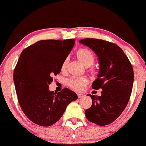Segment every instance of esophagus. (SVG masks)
Returning <instances> with one entry per match:
<instances>
[{"label": "esophagus", "mask_w": 146, "mask_h": 146, "mask_svg": "<svg viewBox=\"0 0 146 146\" xmlns=\"http://www.w3.org/2000/svg\"><path fill=\"white\" fill-rule=\"evenodd\" d=\"M78 98H82V97H84V95L82 94V93H78Z\"/></svg>", "instance_id": "34e87169"}]
</instances>
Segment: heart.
<instances>
[{"instance_id":"heart-1","label":"heart","mask_w":146,"mask_h":146,"mask_svg":"<svg viewBox=\"0 0 146 146\" xmlns=\"http://www.w3.org/2000/svg\"><path fill=\"white\" fill-rule=\"evenodd\" d=\"M77 57L81 60V62L86 66H90L93 65L94 63L95 56L91 50L86 48H81L77 51L76 53ZM68 59L65 58L63 60L62 63L61 65V69L64 71L66 69V66H67ZM88 82V80L86 78H80V77H74L72 78L67 81L68 86L71 88L72 89L77 90H82L85 85Z\"/></svg>"}]
</instances>
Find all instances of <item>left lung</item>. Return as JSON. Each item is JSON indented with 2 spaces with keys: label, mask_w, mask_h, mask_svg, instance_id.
<instances>
[{
  "label": "left lung",
  "mask_w": 146,
  "mask_h": 146,
  "mask_svg": "<svg viewBox=\"0 0 146 146\" xmlns=\"http://www.w3.org/2000/svg\"><path fill=\"white\" fill-rule=\"evenodd\" d=\"M80 42L98 56L100 73L92 86L102 89L101 96L88 95L93 103L85 110V115L97 125L110 124L120 116L130 100L134 81L132 66L123 50L113 42L95 38H85Z\"/></svg>",
  "instance_id": "left-lung-1"
}]
</instances>
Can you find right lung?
<instances>
[{
	"label": "right lung",
	"instance_id": "right-lung-1",
	"mask_svg": "<svg viewBox=\"0 0 146 146\" xmlns=\"http://www.w3.org/2000/svg\"><path fill=\"white\" fill-rule=\"evenodd\" d=\"M75 41L42 40L22 51L14 71L15 88L22 110L37 125L54 124L66 106L78 99L76 93L67 88L58 93L48 90L53 76L60 73L62 63Z\"/></svg>",
	"mask_w": 146,
	"mask_h": 146
}]
</instances>
